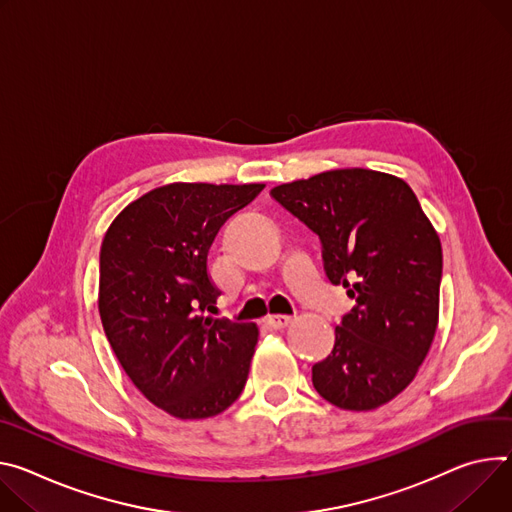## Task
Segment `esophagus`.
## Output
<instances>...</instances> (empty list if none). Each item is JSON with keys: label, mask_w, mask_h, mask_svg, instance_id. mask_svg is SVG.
Masks as SVG:
<instances>
[{"label": "esophagus", "mask_w": 512, "mask_h": 512, "mask_svg": "<svg viewBox=\"0 0 512 512\" xmlns=\"http://www.w3.org/2000/svg\"><path fill=\"white\" fill-rule=\"evenodd\" d=\"M290 320H292V316H288V314H269L265 318V322L271 329H284V327H288Z\"/></svg>", "instance_id": "obj_1"}]
</instances>
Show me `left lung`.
I'll return each mask as SVG.
<instances>
[{
    "label": "left lung",
    "mask_w": 512,
    "mask_h": 512,
    "mask_svg": "<svg viewBox=\"0 0 512 512\" xmlns=\"http://www.w3.org/2000/svg\"><path fill=\"white\" fill-rule=\"evenodd\" d=\"M271 198L322 245L331 284L355 300L312 384L345 410H374L416 376L435 339L441 241L410 185L371 169H335L282 183Z\"/></svg>",
    "instance_id": "8db88e82"
}]
</instances>
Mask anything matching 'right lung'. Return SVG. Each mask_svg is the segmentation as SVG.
Wrapping results in <instances>:
<instances>
[{
	"instance_id": "add662e5",
	"label": "right lung",
	"mask_w": 512,
	"mask_h": 512,
	"mask_svg": "<svg viewBox=\"0 0 512 512\" xmlns=\"http://www.w3.org/2000/svg\"><path fill=\"white\" fill-rule=\"evenodd\" d=\"M263 183H169L128 204L100 251L98 308L132 384L181 421L208 418L247 382L257 324L216 316L208 251Z\"/></svg>"
}]
</instances>
